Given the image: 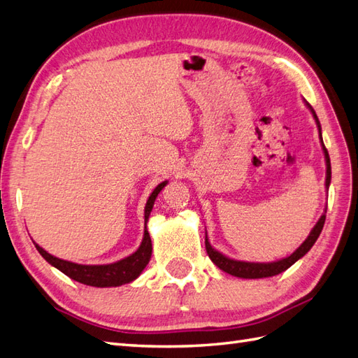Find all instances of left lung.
Returning a JSON list of instances; mask_svg holds the SVG:
<instances>
[{
  "instance_id": "obj_1",
  "label": "left lung",
  "mask_w": 358,
  "mask_h": 358,
  "mask_svg": "<svg viewBox=\"0 0 358 358\" xmlns=\"http://www.w3.org/2000/svg\"><path fill=\"white\" fill-rule=\"evenodd\" d=\"M306 106L310 108L311 113H313V117L315 120V123H317V128H319V137H320V141H322V148H323V154H325V162H327V181H325V186L327 189L329 187V182H331V162H329V154L327 151L325 145H323V140H322V128H320V122L317 119V114H315V111L313 110V106L305 102ZM327 213V210H325ZM323 213L322 217L319 218L317 224L313 227V230L310 231L308 238H306L302 245L296 248V250L284 257V259L280 261H276V262H245V261H235V259H230V257L224 256L222 253H220L218 250H215V248L210 245L209 239H207V235H206V250H207V255H209V257L212 259V262L217 265V267L222 271H226L229 274H231V276H236V278H243V279H261V278H270V276H276V274L285 271L287 268L292 267V265L301 259V257H303L306 253L310 252V248L314 245L315 241H317L320 231L323 229V224H325V218L327 215Z\"/></svg>"
}]
</instances>
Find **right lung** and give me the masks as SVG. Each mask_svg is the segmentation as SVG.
Here are the masks:
<instances>
[{
	"instance_id": "obj_1",
	"label": "right lung",
	"mask_w": 358,
	"mask_h": 358,
	"mask_svg": "<svg viewBox=\"0 0 358 358\" xmlns=\"http://www.w3.org/2000/svg\"><path fill=\"white\" fill-rule=\"evenodd\" d=\"M166 185H168V181L160 182V185L152 190V194L149 195L146 206H145L143 239H141V244L137 250L132 255H129L128 257H124V259H120V261L113 262V264H103V265H82V264H74L70 261L59 259V257L47 253L44 248L39 247L36 243H33V244H35L36 250L41 253V256H43L48 264H52L53 267L61 270L69 278L80 282V284L90 285V287H101V288L119 287L123 284H129V282H132L140 276V273L145 270L149 259H151L152 243H151V236H149V231L146 229V222H148L149 215H151L157 195L160 194V190Z\"/></svg>"
}]
</instances>
